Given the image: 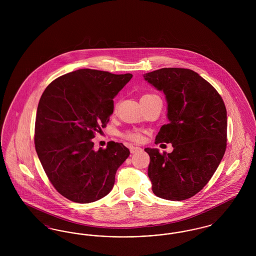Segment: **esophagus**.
Listing matches in <instances>:
<instances>
[{
  "mask_svg": "<svg viewBox=\"0 0 256 256\" xmlns=\"http://www.w3.org/2000/svg\"><path fill=\"white\" fill-rule=\"evenodd\" d=\"M130 150L132 154H136L137 152L141 150V148H139V146H130Z\"/></svg>",
  "mask_w": 256,
  "mask_h": 256,
  "instance_id": "34e87169",
  "label": "esophagus"
}]
</instances>
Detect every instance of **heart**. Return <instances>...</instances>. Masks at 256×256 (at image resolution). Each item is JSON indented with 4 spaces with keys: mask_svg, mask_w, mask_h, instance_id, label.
<instances>
[{
    "mask_svg": "<svg viewBox=\"0 0 256 256\" xmlns=\"http://www.w3.org/2000/svg\"><path fill=\"white\" fill-rule=\"evenodd\" d=\"M148 96H152V94H146V95H144L143 97H148ZM122 136H124V138H126L128 140H130V141H134V142H138L142 139L141 134L138 132H135V130L126 132L122 134Z\"/></svg>",
    "mask_w": 256,
    "mask_h": 256,
    "instance_id": "heart-1",
    "label": "heart"
}]
</instances>
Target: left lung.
<instances>
[{"mask_svg":"<svg viewBox=\"0 0 256 256\" xmlns=\"http://www.w3.org/2000/svg\"><path fill=\"white\" fill-rule=\"evenodd\" d=\"M163 91L168 122L156 144L170 143V154L146 148L148 176L159 198L184 200L198 193L217 170L226 148V110L217 90L190 69L162 68L144 74Z\"/></svg>","mask_w":256,"mask_h":256,"instance_id":"left-lung-1","label":"left lung"}]
</instances>
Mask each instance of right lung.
Segmentation results:
<instances>
[{
	"label": "right lung",
	"instance_id": "1",
	"mask_svg": "<svg viewBox=\"0 0 256 256\" xmlns=\"http://www.w3.org/2000/svg\"><path fill=\"white\" fill-rule=\"evenodd\" d=\"M132 74L80 69L52 82L37 108L34 145L50 182L66 198L93 202L113 188L130 150L110 141L94 150L92 139L110 122L114 97Z\"/></svg>",
	"mask_w": 256,
	"mask_h": 256
}]
</instances>
